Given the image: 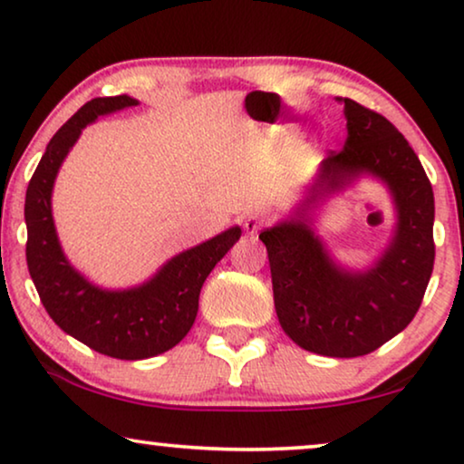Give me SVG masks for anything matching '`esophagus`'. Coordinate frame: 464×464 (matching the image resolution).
Returning <instances> with one entry per match:
<instances>
[{"label":"esophagus","mask_w":464,"mask_h":464,"mask_svg":"<svg viewBox=\"0 0 464 464\" xmlns=\"http://www.w3.org/2000/svg\"><path fill=\"white\" fill-rule=\"evenodd\" d=\"M272 221V215L268 211H262V208H256L245 218L243 227L246 230V234H256L257 230H262L264 226H268Z\"/></svg>","instance_id":"34e87169"}]
</instances>
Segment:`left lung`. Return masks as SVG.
<instances>
[{
    "mask_svg": "<svg viewBox=\"0 0 464 464\" xmlns=\"http://www.w3.org/2000/svg\"><path fill=\"white\" fill-rule=\"evenodd\" d=\"M344 103L348 137L329 151L294 218L259 234L272 272L283 332L304 351L363 357L403 332L420 308L435 262L433 188L408 139L378 111ZM361 174L390 186L398 227L383 257L365 273L340 269L307 226L305 213L323 193Z\"/></svg>",
    "mask_w": 464,
    "mask_h": 464,
    "instance_id": "obj_1",
    "label": "left lung"
}]
</instances>
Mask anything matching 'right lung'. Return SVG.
Masks as SVG:
<instances>
[{"instance_id": "obj_1", "label": "right lung", "mask_w": 464, "mask_h": 464, "mask_svg": "<svg viewBox=\"0 0 464 464\" xmlns=\"http://www.w3.org/2000/svg\"><path fill=\"white\" fill-rule=\"evenodd\" d=\"M139 105L137 99L97 97L82 105L50 139L27 188V266L40 300L56 325L82 344L113 359L139 361L167 353L186 338L198 313L202 283L240 238V227L179 253L139 287L107 291L67 262L53 221V186L82 129L99 116Z\"/></svg>"}]
</instances>
